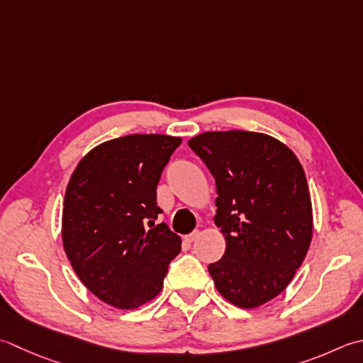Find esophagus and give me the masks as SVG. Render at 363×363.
Here are the masks:
<instances>
[{
    "label": "esophagus",
    "instance_id": "obj_1",
    "mask_svg": "<svg viewBox=\"0 0 363 363\" xmlns=\"http://www.w3.org/2000/svg\"><path fill=\"white\" fill-rule=\"evenodd\" d=\"M198 238H200V231H194V233H190V234H187V236L186 238H184V239H186V242H189V244H191V242H195V240L198 239Z\"/></svg>",
    "mask_w": 363,
    "mask_h": 363
}]
</instances>
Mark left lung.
<instances>
[{
    "instance_id": "obj_1",
    "label": "left lung",
    "mask_w": 363,
    "mask_h": 363,
    "mask_svg": "<svg viewBox=\"0 0 363 363\" xmlns=\"http://www.w3.org/2000/svg\"><path fill=\"white\" fill-rule=\"evenodd\" d=\"M189 146L216 179L214 222L226 240L209 274L226 301L257 308L285 291L313 238L303 168L285 143L259 132H204Z\"/></svg>"
}]
</instances>
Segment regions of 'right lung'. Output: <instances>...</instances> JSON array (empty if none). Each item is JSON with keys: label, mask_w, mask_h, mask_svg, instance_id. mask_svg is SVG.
<instances>
[{"label": "right lung", "mask_w": 363, "mask_h": 363, "mask_svg": "<svg viewBox=\"0 0 363 363\" xmlns=\"http://www.w3.org/2000/svg\"><path fill=\"white\" fill-rule=\"evenodd\" d=\"M179 137L133 133L78 162L64 196L61 236L75 274L111 307L135 310L157 296L181 238L155 225L157 184Z\"/></svg>", "instance_id": "right-lung-1"}]
</instances>
